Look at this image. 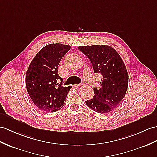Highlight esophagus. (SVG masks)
<instances>
[{
    "label": "esophagus",
    "instance_id": "1",
    "mask_svg": "<svg viewBox=\"0 0 157 157\" xmlns=\"http://www.w3.org/2000/svg\"><path fill=\"white\" fill-rule=\"evenodd\" d=\"M82 85V84H75L74 86H75L76 88H78L79 86H81Z\"/></svg>",
    "mask_w": 157,
    "mask_h": 157
}]
</instances>
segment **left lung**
I'll list each match as a JSON object with an SVG mask.
<instances>
[{
  "label": "left lung",
  "instance_id": "1",
  "mask_svg": "<svg viewBox=\"0 0 157 157\" xmlns=\"http://www.w3.org/2000/svg\"><path fill=\"white\" fill-rule=\"evenodd\" d=\"M93 65L95 73L102 76L100 89L94 88V97L85 101L90 109L106 114L117 107L124 97L128 88V75L118 52L109 46L92 45L78 47Z\"/></svg>",
  "mask_w": 157,
  "mask_h": 157
}]
</instances>
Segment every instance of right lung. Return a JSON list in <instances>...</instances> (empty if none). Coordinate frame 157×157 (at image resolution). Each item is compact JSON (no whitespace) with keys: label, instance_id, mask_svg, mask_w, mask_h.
Segmentation results:
<instances>
[{"label":"right lung","instance_id":"add662e5","mask_svg":"<svg viewBox=\"0 0 157 157\" xmlns=\"http://www.w3.org/2000/svg\"><path fill=\"white\" fill-rule=\"evenodd\" d=\"M71 48L62 44H51L34 56L26 73V86L30 98L39 110L53 113L63 108L71 86L59 84L58 65Z\"/></svg>","mask_w":157,"mask_h":157}]
</instances>
